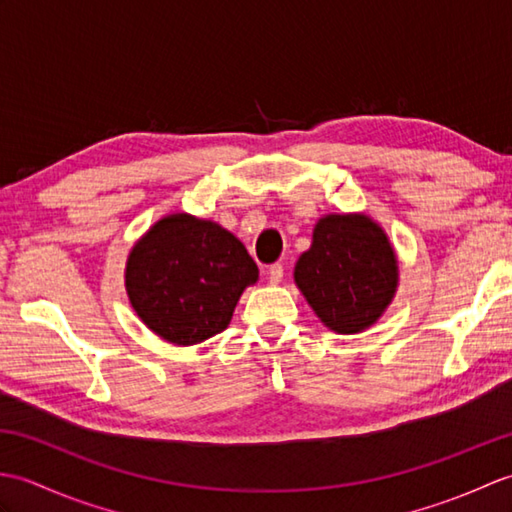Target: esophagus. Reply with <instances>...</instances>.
I'll return each instance as SVG.
<instances>
[{"mask_svg": "<svg viewBox=\"0 0 512 512\" xmlns=\"http://www.w3.org/2000/svg\"><path fill=\"white\" fill-rule=\"evenodd\" d=\"M268 281H270V284H273V286H279L281 281H284V266H281V264H273V266H270V268H268Z\"/></svg>", "mask_w": 512, "mask_h": 512, "instance_id": "esophagus-1", "label": "esophagus"}]
</instances>
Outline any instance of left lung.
<instances>
[{"label": "left lung", "instance_id": "1", "mask_svg": "<svg viewBox=\"0 0 512 512\" xmlns=\"http://www.w3.org/2000/svg\"><path fill=\"white\" fill-rule=\"evenodd\" d=\"M295 284L325 328L358 334L383 317L398 290V257L365 213H330L295 264Z\"/></svg>", "mask_w": 512, "mask_h": 512}]
</instances>
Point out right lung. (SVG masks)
<instances>
[{
  "label": "right lung",
  "mask_w": 512,
  "mask_h": 512,
  "mask_svg": "<svg viewBox=\"0 0 512 512\" xmlns=\"http://www.w3.org/2000/svg\"><path fill=\"white\" fill-rule=\"evenodd\" d=\"M257 279V264L233 233L182 211L149 226L125 264V290L138 319L182 347L224 332Z\"/></svg>",
  "instance_id": "add662e5"
}]
</instances>
